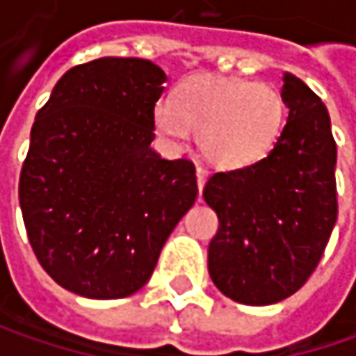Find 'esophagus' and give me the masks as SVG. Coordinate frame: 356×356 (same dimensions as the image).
I'll return each mask as SVG.
<instances>
[{
	"mask_svg": "<svg viewBox=\"0 0 356 356\" xmlns=\"http://www.w3.org/2000/svg\"><path fill=\"white\" fill-rule=\"evenodd\" d=\"M196 176H198V188L200 192L204 190V186H206V180H208V170L206 168H202V166H198L196 168Z\"/></svg>",
	"mask_w": 356,
	"mask_h": 356,
	"instance_id": "34e87169",
	"label": "esophagus"
}]
</instances>
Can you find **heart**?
Masks as SVG:
<instances>
[{
    "label": "heart",
    "instance_id": "1",
    "mask_svg": "<svg viewBox=\"0 0 356 356\" xmlns=\"http://www.w3.org/2000/svg\"><path fill=\"white\" fill-rule=\"evenodd\" d=\"M283 120L280 90L236 76H192L174 101L162 99L154 108V124L166 143L184 148L190 130H198L202 154L224 170L259 162L280 138Z\"/></svg>",
    "mask_w": 356,
    "mask_h": 356
}]
</instances>
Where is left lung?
I'll list each match as a JSON object with an SVG mask.
<instances>
[{
  "label": "left lung",
  "mask_w": 356,
  "mask_h": 356,
  "mask_svg": "<svg viewBox=\"0 0 356 356\" xmlns=\"http://www.w3.org/2000/svg\"><path fill=\"white\" fill-rule=\"evenodd\" d=\"M281 97L287 122L271 152L252 166L216 172L204 200L220 227L208 271L222 293L243 305L293 295L321 259L337 222V144L321 99L291 73Z\"/></svg>",
  "instance_id": "obj_1"
}]
</instances>
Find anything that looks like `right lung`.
Instances as JSON below:
<instances>
[{
    "mask_svg": "<svg viewBox=\"0 0 356 356\" xmlns=\"http://www.w3.org/2000/svg\"><path fill=\"white\" fill-rule=\"evenodd\" d=\"M164 83L152 61L95 59L69 69L35 117L23 222L41 267L81 297L136 293L196 202L194 164L150 146Z\"/></svg>",
    "mask_w": 356,
    "mask_h": 356,
    "instance_id": "1",
    "label": "right lung"
}]
</instances>
